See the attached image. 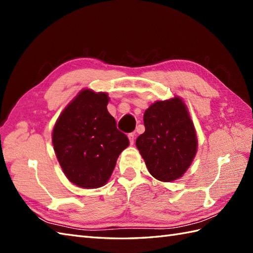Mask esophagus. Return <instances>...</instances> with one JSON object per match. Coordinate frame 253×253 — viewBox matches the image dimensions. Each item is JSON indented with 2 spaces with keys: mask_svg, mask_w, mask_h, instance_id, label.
Segmentation results:
<instances>
[{
  "mask_svg": "<svg viewBox=\"0 0 253 253\" xmlns=\"http://www.w3.org/2000/svg\"><path fill=\"white\" fill-rule=\"evenodd\" d=\"M128 138H129V142L130 144H133V141H135V133L130 132L129 135H128Z\"/></svg>",
  "mask_w": 253,
  "mask_h": 253,
  "instance_id": "1",
  "label": "esophagus"
}]
</instances>
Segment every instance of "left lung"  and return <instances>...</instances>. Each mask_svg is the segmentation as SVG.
I'll list each match as a JSON object with an SVG mask.
<instances>
[{
  "mask_svg": "<svg viewBox=\"0 0 253 253\" xmlns=\"http://www.w3.org/2000/svg\"><path fill=\"white\" fill-rule=\"evenodd\" d=\"M146 130L136 146L154 178L173 181L195 158L198 140L186 105L179 98L158 101L144 112Z\"/></svg>",
  "mask_w": 253,
  "mask_h": 253,
  "instance_id": "obj_1",
  "label": "left lung"
}]
</instances>
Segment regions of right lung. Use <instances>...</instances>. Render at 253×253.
<instances>
[{
	"label": "right lung",
	"mask_w": 253,
	"mask_h": 253,
	"mask_svg": "<svg viewBox=\"0 0 253 253\" xmlns=\"http://www.w3.org/2000/svg\"><path fill=\"white\" fill-rule=\"evenodd\" d=\"M107 103L106 93L83 90L63 111L53 129L56 158L67 178L78 187L105 185L118 155L129 146L107 111Z\"/></svg>",
	"instance_id": "add662e5"
}]
</instances>
